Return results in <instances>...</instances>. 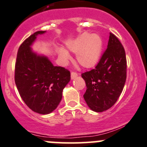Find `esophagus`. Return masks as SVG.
Returning a JSON list of instances; mask_svg holds the SVG:
<instances>
[{"instance_id":"34e87169","label":"esophagus","mask_w":147,"mask_h":147,"mask_svg":"<svg viewBox=\"0 0 147 147\" xmlns=\"http://www.w3.org/2000/svg\"><path fill=\"white\" fill-rule=\"evenodd\" d=\"M78 74L76 72H73V71H72V72H71V78H72V80L75 79V78H76L77 77H78Z\"/></svg>"}]
</instances>
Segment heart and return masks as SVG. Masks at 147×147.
Segmentation results:
<instances>
[{
	"label": "heart",
	"instance_id": "heart-1",
	"mask_svg": "<svg viewBox=\"0 0 147 147\" xmlns=\"http://www.w3.org/2000/svg\"><path fill=\"white\" fill-rule=\"evenodd\" d=\"M103 42L98 34L84 33L73 42L68 44L67 47L77 53L76 59L83 67L90 68L95 66L99 61L102 53ZM59 55L63 59L69 58V55L65 49H59Z\"/></svg>",
	"mask_w": 147,
	"mask_h": 147
}]
</instances>
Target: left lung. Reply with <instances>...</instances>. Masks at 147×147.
<instances>
[{
  "label": "left lung",
  "instance_id": "left-lung-1",
  "mask_svg": "<svg viewBox=\"0 0 147 147\" xmlns=\"http://www.w3.org/2000/svg\"><path fill=\"white\" fill-rule=\"evenodd\" d=\"M126 57L119 39L110 33L108 48L94 69L82 73L87 89L83 97L91 110L111 108L122 92L126 80Z\"/></svg>",
  "mask_w": 147,
  "mask_h": 147
}]
</instances>
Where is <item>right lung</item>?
<instances>
[{"mask_svg": "<svg viewBox=\"0 0 147 147\" xmlns=\"http://www.w3.org/2000/svg\"><path fill=\"white\" fill-rule=\"evenodd\" d=\"M39 31L31 34L20 45L15 64V79L20 96L33 111L40 114L52 112L62 97V90L70 80V72L54 66L45 57L37 56L30 46Z\"/></svg>", "mask_w": 147, "mask_h": 147, "instance_id": "obj_1", "label": "right lung"}]
</instances>
